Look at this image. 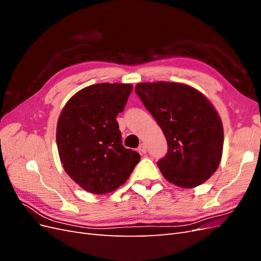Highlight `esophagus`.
I'll list each match as a JSON object with an SVG mask.
<instances>
[{
  "label": "esophagus",
  "instance_id": "34e87169",
  "mask_svg": "<svg viewBox=\"0 0 261 261\" xmlns=\"http://www.w3.org/2000/svg\"><path fill=\"white\" fill-rule=\"evenodd\" d=\"M138 150H139V152H141V153H146L147 152V147H146L145 144H140L139 147H138Z\"/></svg>",
  "mask_w": 261,
  "mask_h": 261
}]
</instances>
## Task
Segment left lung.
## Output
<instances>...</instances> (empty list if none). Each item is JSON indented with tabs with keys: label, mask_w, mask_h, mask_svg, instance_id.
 Masks as SVG:
<instances>
[{
	"label": "left lung",
	"mask_w": 261,
	"mask_h": 261,
	"mask_svg": "<svg viewBox=\"0 0 261 261\" xmlns=\"http://www.w3.org/2000/svg\"><path fill=\"white\" fill-rule=\"evenodd\" d=\"M135 91L167 138L168 153L156 162L165 179L183 188L204 183L223 150L222 122L211 102L178 83H141Z\"/></svg>",
	"instance_id": "left-lung-1"
}]
</instances>
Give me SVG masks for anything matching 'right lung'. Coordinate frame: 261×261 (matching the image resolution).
I'll use <instances>...</instances> for the list:
<instances>
[{
  "label": "right lung",
  "instance_id": "right-lung-1",
  "mask_svg": "<svg viewBox=\"0 0 261 261\" xmlns=\"http://www.w3.org/2000/svg\"><path fill=\"white\" fill-rule=\"evenodd\" d=\"M133 90L130 84H96L76 92L60 114L57 144L65 172L91 194L123 185L140 160L122 145L116 116Z\"/></svg>",
  "mask_w": 261,
  "mask_h": 261
}]
</instances>
